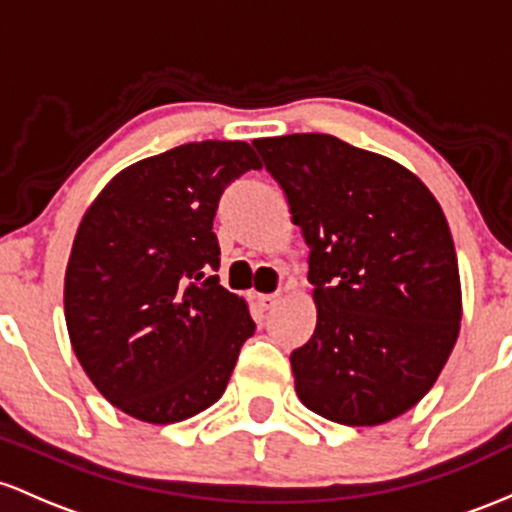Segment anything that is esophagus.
I'll use <instances>...</instances> for the list:
<instances>
[{
	"mask_svg": "<svg viewBox=\"0 0 512 512\" xmlns=\"http://www.w3.org/2000/svg\"><path fill=\"white\" fill-rule=\"evenodd\" d=\"M280 300V295L275 292V295H258V307L263 309V312H268V309L275 307V302Z\"/></svg>",
	"mask_w": 512,
	"mask_h": 512,
	"instance_id": "1",
	"label": "esophagus"
}]
</instances>
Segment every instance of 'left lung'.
I'll use <instances>...</instances> for the list:
<instances>
[{"mask_svg": "<svg viewBox=\"0 0 512 512\" xmlns=\"http://www.w3.org/2000/svg\"><path fill=\"white\" fill-rule=\"evenodd\" d=\"M254 147L309 246L317 326L290 355L297 396L343 426L392 421L438 380L462 319L438 200L401 164L333 135Z\"/></svg>", "mask_w": 512, "mask_h": 512, "instance_id": "left-lung-1", "label": "left lung"}]
</instances>
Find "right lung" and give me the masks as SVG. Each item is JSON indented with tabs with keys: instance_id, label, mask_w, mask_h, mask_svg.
Returning a JSON list of instances; mask_svg holds the SVG:
<instances>
[{
	"instance_id": "right-lung-1",
	"label": "right lung",
	"mask_w": 512,
	"mask_h": 512,
	"mask_svg": "<svg viewBox=\"0 0 512 512\" xmlns=\"http://www.w3.org/2000/svg\"><path fill=\"white\" fill-rule=\"evenodd\" d=\"M261 169L246 142H188L108 183L77 229L65 275L74 355L132 418L186 421L225 394L256 324L220 285L217 205Z\"/></svg>"
}]
</instances>
